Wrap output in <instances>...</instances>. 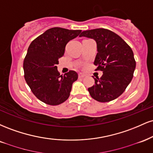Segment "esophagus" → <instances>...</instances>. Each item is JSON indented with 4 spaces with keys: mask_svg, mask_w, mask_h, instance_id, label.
Masks as SVG:
<instances>
[{
    "mask_svg": "<svg viewBox=\"0 0 153 153\" xmlns=\"http://www.w3.org/2000/svg\"><path fill=\"white\" fill-rule=\"evenodd\" d=\"M85 76V74H83V73H80L78 74V77H79V78H84V77Z\"/></svg>",
    "mask_w": 153,
    "mask_h": 153,
    "instance_id": "34e87169",
    "label": "esophagus"
}]
</instances>
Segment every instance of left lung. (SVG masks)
Here are the masks:
<instances>
[{"mask_svg":"<svg viewBox=\"0 0 153 153\" xmlns=\"http://www.w3.org/2000/svg\"><path fill=\"white\" fill-rule=\"evenodd\" d=\"M80 37L93 39L97 46L94 65L103 71L101 78H94L95 85L88 90L93 99L108 102L123 94L131 79L136 67L131 47L119 35L105 29L84 31Z\"/></svg>","mask_w":153,"mask_h":153,"instance_id":"left-lung-1","label":"left lung"}]
</instances>
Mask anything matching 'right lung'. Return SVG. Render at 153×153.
<instances>
[{"mask_svg":"<svg viewBox=\"0 0 153 153\" xmlns=\"http://www.w3.org/2000/svg\"><path fill=\"white\" fill-rule=\"evenodd\" d=\"M80 31L52 28L35 39L28 48L24 61V78L34 96L47 104L56 106L69 98L78 73L71 71L59 75L57 65L67 43Z\"/></svg>","mask_w":153,"mask_h":153,"instance_id":"obj_1","label":"right lung"}]
</instances>
